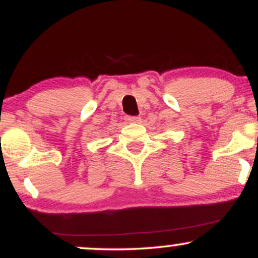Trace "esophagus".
<instances>
[{
    "label": "esophagus",
    "mask_w": 258,
    "mask_h": 258,
    "mask_svg": "<svg viewBox=\"0 0 258 258\" xmlns=\"http://www.w3.org/2000/svg\"><path fill=\"white\" fill-rule=\"evenodd\" d=\"M126 120L131 123H138L141 122V117L139 116H127Z\"/></svg>",
    "instance_id": "esophagus-1"
}]
</instances>
